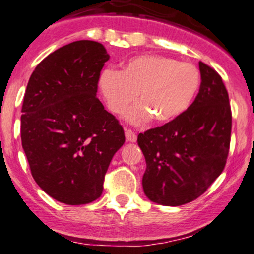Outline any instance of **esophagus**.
Segmentation results:
<instances>
[{"instance_id":"esophagus-1","label":"esophagus","mask_w":254,"mask_h":254,"mask_svg":"<svg viewBox=\"0 0 254 254\" xmlns=\"http://www.w3.org/2000/svg\"><path fill=\"white\" fill-rule=\"evenodd\" d=\"M125 137H127V141L129 142H136L137 139L136 133L130 129H125Z\"/></svg>"}]
</instances>
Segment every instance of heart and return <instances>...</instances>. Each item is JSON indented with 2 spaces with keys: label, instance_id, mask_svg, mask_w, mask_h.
<instances>
[{
  "label": "heart",
  "instance_id": "b5f03b06",
  "mask_svg": "<svg viewBox=\"0 0 254 254\" xmlns=\"http://www.w3.org/2000/svg\"><path fill=\"white\" fill-rule=\"evenodd\" d=\"M99 87L109 109L117 115L124 113L137 97L139 104L127 115L131 123H143L150 117L156 123H168L193 103L200 87V72L193 64L174 58L139 55L130 58L122 71L104 70Z\"/></svg>",
  "mask_w": 254,
  "mask_h": 254
}]
</instances>
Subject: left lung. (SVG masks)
I'll return each mask as SVG.
<instances>
[{
	"label": "left lung",
	"mask_w": 254,
	"mask_h": 254,
	"mask_svg": "<svg viewBox=\"0 0 254 254\" xmlns=\"http://www.w3.org/2000/svg\"><path fill=\"white\" fill-rule=\"evenodd\" d=\"M199 93L180 117L139 133L147 168L143 191L167 206L190 203L222 173L229 153L232 111L220 75L199 62Z\"/></svg>",
	"instance_id": "left-lung-1"
}]
</instances>
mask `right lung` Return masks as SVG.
Returning a JSON list of instances; mask_svg holds the SVG:
<instances>
[{"instance_id": "right-lung-1", "label": "right lung", "mask_w": 254, "mask_h": 254, "mask_svg": "<svg viewBox=\"0 0 254 254\" xmlns=\"http://www.w3.org/2000/svg\"><path fill=\"white\" fill-rule=\"evenodd\" d=\"M103 44L78 40L45 57L32 72L21 116V143L36 183L68 205L103 193L111 160L124 130L97 98L109 61Z\"/></svg>"}]
</instances>
